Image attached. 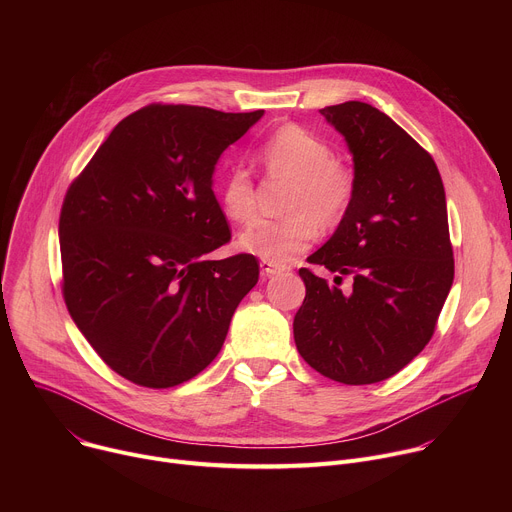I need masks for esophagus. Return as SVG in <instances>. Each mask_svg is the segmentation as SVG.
<instances>
[{
	"mask_svg": "<svg viewBox=\"0 0 512 512\" xmlns=\"http://www.w3.org/2000/svg\"><path fill=\"white\" fill-rule=\"evenodd\" d=\"M259 267H261V273H263V275H277V273L285 271L283 265H277V263H271V261H261Z\"/></svg>",
	"mask_w": 512,
	"mask_h": 512,
	"instance_id": "1",
	"label": "esophagus"
}]
</instances>
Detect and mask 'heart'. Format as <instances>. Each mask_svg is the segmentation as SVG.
Listing matches in <instances>:
<instances>
[{
	"instance_id": "1",
	"label": "heart",
	"mask_w": 512,
	"mask_h": 512,
	"mask_svg": "<svg viewBox=\"0 0 512 512\" xmlns=\"http://www.w3.org/2000/svg\"><path fill=\"white\" fill-rule=\"evenodd\" d=\"M263 162L269 172L296 182L289 194L285 218H259L249 225L239 247L259 257L283 265L304 253L322 229L338 227L354 198V176L336 162L332 145L300 125L277 129L263 145ZM218 202L233 223L245 225L257 212V192L251 174L235 166L221 186Z\"/></svg>"
}]
</instances>
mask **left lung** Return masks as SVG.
I'll return each instance as SVG.
<instances>
[{
  "label": "left lung",
  "instance_id": "left-lung-1",
  "mask_svg": "<svg viewBox=\"0 0 512 512\" xmlns=\"http://www.w3.org/2000/svg\"><path fill=\"white\" fill-rule=\"evenodd\" d=\"M320 113L344 135L354 198L334 235L308 257L334 285L300 269L306 300L294 318L302 358L344 385L399 373L431 340L454 281L442 176L389 115L360 101ZM342 276L353 287L342 292Z\"/></svg>",
  "mask_w": 512,
  "mask_h": 512
}]
</instances>
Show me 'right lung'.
<instances>
[{"mask_svg": "<svg viewBox=\"0 0 512 512\" xmlns=\"http://www.w3.org/2000/svg\"><path fill=\"white\" fill-rule=\"evenodd\" d=\"M261 115L143 107L115 125L64 196L66 308L107 367L135 385L168 389L204 371L259 279L253 255H206L231 241L214 166Z\"/></svg>", "mask_w": 512, "mask_h": 512, "instance_id": "add662e5", "label": "right lung"}]
</instances>
